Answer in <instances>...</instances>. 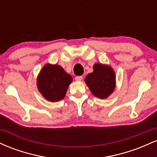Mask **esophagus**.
I'll use <instances>...</instances> for the list:
<instances>
[{"label":"esophagus","mask_w":157,"mask_h":157,"mask_svg":"<svg viewBox=\"0 0 157 157\" xmlns=\"http://www.w3.org/2000/svg\"><path fill=\"white\" fill-rule=\"evenodd\" d=\"M82 80V76H76L75 77V80L76 81H81Z\"/></svg>","instance_id":"obj_1"}]
</instances>
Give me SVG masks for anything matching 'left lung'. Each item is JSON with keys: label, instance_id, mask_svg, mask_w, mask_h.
I'll return each instance as SVG.
<instances>
[{"label": "left lung", "instance_id": "left-lung-1", "mask_svg": "<svg viewBox=\"0 0 157 157\" xmlns=\"http://www.w3.org/2000/svg\"><path fill=\"white\" fill-rule=\"evenodd\" d=\"M115 73L111 66L95 63L94 71L85 78V82L95 97L107 98L115 89Z\"/></svg>", "mask_w": 157, "mask_h": 157}]
</instances>
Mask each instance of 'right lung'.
Listing matches in <instances>:
<instances>
[{
    "mask_svg": "<svg viewBox=\"0 0 157 157\" xmlns=\"http://www.w3.org/2000/svg\"><path fill=\"white\" fill-rule=\"evenodd\" d=\"M72 77L58 65L46 64L37 77V89L45 99L57 102L64 98Z\"/></svg>",
    "mask_w": 157,
    "mask_h": 157,
    "instance_id": "obj_1",
    "label": "right lung"
}]
</instances>
